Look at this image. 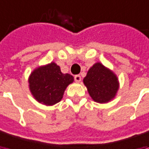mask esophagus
<instances>
[{
    "mask_svg": "<svg viewBox=\"0 0 149 149\" xmlns=\"http://www.w3.org/2000/svg\"><path fill=\"white\" fill-rule=\"evenodd\" d=\"M74 80H75L76 82H79V81L81 80V77H80V75H79V74L75 75V76H74Z\"/></svg>",
    "mask_w": 149,
    "mask_h": 149,
    "instance_id": "esophagus-1",
    "label": "esophagus"
}]
</instances>
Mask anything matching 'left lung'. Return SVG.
Returning a JSON list of instances; mask_svg holds the SVG:
<instances>
[{
  "instance_id": "8db88e82",
  "label": "left lung",
  "mask_w": 149,
  "mask_h": 149,
  "mask_svg": "<svg viewBox=\"0 0 149 149\" xmlns=\"http://www.w3.org/2000/svg\"><path fill=\"white\" fill-rule=\"evenodd\" d=\"M83 82L92 100L100 104L113 100L119 90L116 74L100 62L90 68Z\"/></svg>"
}]
</instances>
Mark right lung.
<instances>
[{
  "label": "right lung",
  "mask_w": 149,
  "mask_h": 149,
  "mask_svg": "<svg viewBox=\"0 0 149 149\" xmlns=\"http://www.w3.org/2000/svg\"><path fill=\"white\" fill-rule=\"evenodd\" d=\"M74 82L70 74H63L54 62L36 68L28 78L34 99L45 106H54L63 98L67 86Z\"/></svg>",
  "instance_id": "right-lung-1"
}]
</instances>
